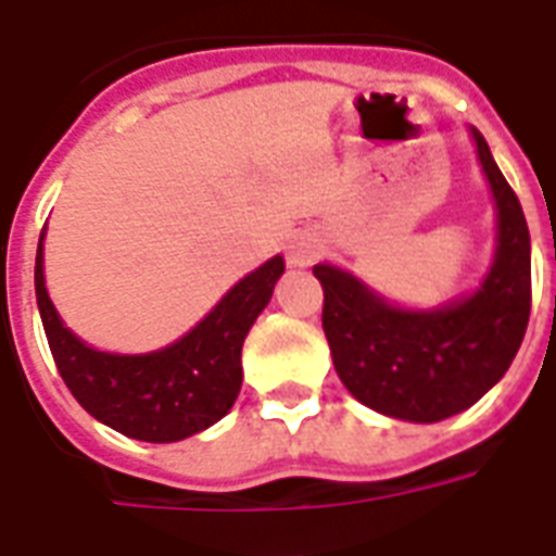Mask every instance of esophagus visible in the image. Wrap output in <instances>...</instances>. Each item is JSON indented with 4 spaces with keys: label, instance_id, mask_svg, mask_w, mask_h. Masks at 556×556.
Returning <instances> with one entry per match:
<instances>
[{
    "label": "esophagus",
    "instance_id": "obj_1",
    "mask_svg": "<svg viewBox=\"0 0 556 556\" xmlns=\"http://www.w3.org/2000/svg\"><path fill=\"white\" fill-rule=\"evenodd\" d=\"M320 250L324 248H320L317 236H312V232H296V236L288 239V265L291 268H308L320 256Z\"/></svg>",
    "mask_w": 556,
    "mask_h": 556
}]
</instances>
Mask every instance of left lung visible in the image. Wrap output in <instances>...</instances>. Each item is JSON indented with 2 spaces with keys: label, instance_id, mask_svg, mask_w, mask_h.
Masks as SVG:
<instances>
[{
  "label": "left lung",
  "instance_id": "obj_1",
  "mask_svg": "<svg viewBox=\"0 0 556 556\" xmlns=\"http://www.w3.org/2000/svg\"><path fill=\"white\" fill-rule=\"evenodd\" d=\"M495 203V250L469 294L438 306H400L341 265L320 262L324 332L355 400L384 417L440 422L495 388L522 346L531 315V236L519 198L490 146L469 127Z\"/></svg>",
  "mask_w": 556,
  "mask_h": 556
}]
</instances>
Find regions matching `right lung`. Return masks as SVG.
<instances>
[{"label":"right lung","instance_id":"right-lung-1","mask_svg":"<svg viewBox=\"0 0 556 556\" xmlns=\"http://www.w3.org/2000/svg\"><path fill=\"white\" fill-rule=\"evenodd\" d=\"M37 244L34 291L49 350L66 388L90 417L146 443H177L227 417L241 391V346L270 303L286 260L274 256L227 294L186 334L151 353H108L80 341L58 315Z\"/></svg>","mask_w":556,"mask_h":556}]
</instances>
